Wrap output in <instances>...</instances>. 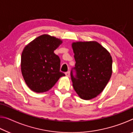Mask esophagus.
<instances>
[{
  "label": "esophagus",
  "instance_id": "1",
  "mask_svg": "<svg viewBox=\"0 0 133 133\" xmlns=\"http://www.w3.org/2000/svg\"><path fill=\"white\" fill-rule=\"evenodd\" d=\"M65 75L67 76V77H69L70 76V71H67L65 73Z\"/></svg>",
  "mask_w": 133,
  "mask_h": 133
}]
</instances>
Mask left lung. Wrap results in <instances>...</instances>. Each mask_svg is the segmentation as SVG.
Instances as JSON below:
<instances>
[{"label":"left lung","instance_id":"8db88e82","mask_svg":"<svg viewBox=\"0 0 133 133\" xmlns=\"http://www.w3.org/2000/svg\"><path fill=\"white\" fill-rule=\"evenodd\" d=\"M76 61L73 86L83 100L96 97L106 86L112 75V57L106 49L96 41L76 42L71 44Z\"/></svg>","mask_w":133,"mask_h":133}]
</instances>
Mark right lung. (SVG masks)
I'll use <instances>...</instances> for the list:
<instances>
[{
    "instance_id": "obj_1",
    "label": "right lung",
    "mask_w": 133,
    "mask_h": 133,
    "mask_svg": "<svg viewBox=\"0 0 133 133\" xmlns=\"http://www.w3.org/2000/svg\"><path fill=\"white\" fill-rule=\"evenodd\" d=\"M62 42L58 38L43 35L24 47L21 56V71L31 90L48 91L65 76L60 71V58L54 53Z\"/></svg>"
}]
</instances>
